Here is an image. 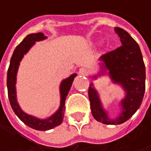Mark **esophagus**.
I'll use <instances>...</instances> for the list:
<instances>
[{"mask_svg":"<svg viewBox=\"0 0 151 151\" xmlns=\"http://www.w3.org/2000/svg\"><path fill=\"white\" fill-rule=\"evenodd\" d=\"M78 73L80 74V75H87V73H88V71L86 69V68H84V67H82V68H80L79 69V71H78Z\"/></svg>","mask_w":151,"mask_h":151,"instance_id":"34e87169","label":"esophagus"}]
</instances>
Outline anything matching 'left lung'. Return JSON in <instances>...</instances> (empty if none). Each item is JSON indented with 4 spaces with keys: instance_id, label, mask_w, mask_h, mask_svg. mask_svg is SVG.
Returning a JSON list of instances; mask_svg holds the SVG:
<instances>
[{
    "instance_id": "obj_1",
    "label": "left lung",
    "mask_w": 151,
    "mask_h": 151,
    "mask_svg": "<svg viewBox=\"0 0 151 151\" xmlns=\"http://www.w3.org/2000/svg\"><path fill=\"white\" fill-rule=\"evenodd\" d=\"M114 31L122 45L100 58L101 71L92 78L96 79L107 74L114 84L124 90L125 96L119 103L121 112L118 116L109 117L93 83L88 89L93 116L106 125H118L127 122L140 107L145 92V65L140 47L126 30L116 27Z\"/></svg>"
}]
</instances>
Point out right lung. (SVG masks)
<instances>
[{
  "label": "right lung",
  "mask_w": 151,
  "mask_h": 151,
  "mask_svg": "<svg viewBox=\"0 0 151 151\" xmlns=\"http://www.w3.org/2000/svg\"><path fill=\"white\" fill-rule=\"evenodd\" d=\"M47 38L44 35V33H33L28 35L21 43L16 46L14 53L10 59L9 67L8 70L7 75V86H8V93L9 99L11 107L17 117L27 126L31 129L40 130V131H46L51 129L58 125H60L63 122V118L65 115V103L66 100V96L71 89L73 82L77 74L73 73L68 78L63 79L59 86V93H60V105L58 109L50 117L46 119H40L36 116L30 115L26 114L22 111L19 103L17 101V95H16V75L18 72V68L20 65V62L22 61V58L28 51L31 49V47L36 44V42L43 41Z\"/></svg>",
  "instance_id": "obj_1"
}]
</instances>
